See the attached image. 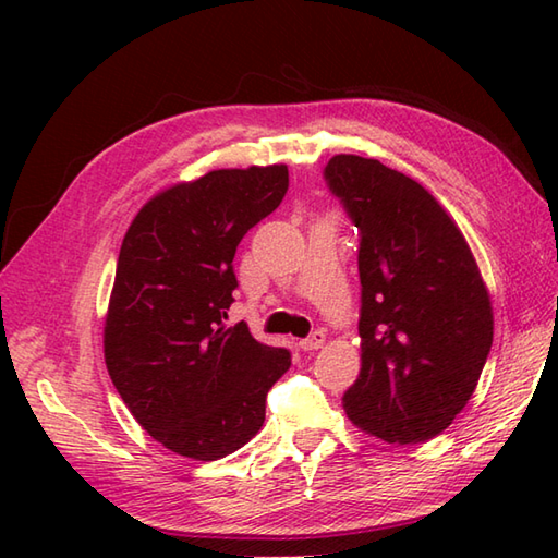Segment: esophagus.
I'll list each match as a JSON object with an SVG mask.
<instances>
[{
    "instance_id": "34e87169",
    "label": "esophagus",
    "mask_w": 558,
    "mask_h": 558,
    "mask_svg": "<svg viewBox=\"0 0 558 558\" xmlns=\"http://www.w3.org/2000/svg\"><path fill=\"white\" fill-rule=\"evenodd\" d=\"M324 345H326V333H324V330H314L310 338L300 340V348L304 352H312V350H318V348H324Z\"/></svg>"
}]
</instances>
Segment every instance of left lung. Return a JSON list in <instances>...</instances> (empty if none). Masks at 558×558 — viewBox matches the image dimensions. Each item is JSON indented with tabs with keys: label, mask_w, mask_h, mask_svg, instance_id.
Masks as SVG:
<instances>
[{
	"label": "left lung",
	"mask_w": 558,
	"mask_h": 558,
	"mask_svg": "<svg viewBox=\"0 0 558 558\" xmlns=\"http://www.w3.org/2000/svg\"><path fill=\"white\" fill-rule=\"evenodd\" d=\"M326 180L362 234V369L342 408L381 441L424 444L477 388L494 338L487 282L456 220L412 177L340 153Z\"/></svg>",
	"instance_id": "left-lung-1"
}]
</instances>
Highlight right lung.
<instances>
[{"label":"right lung","instance_id":"1","mask_svg":"<svg viewBox=\"0 0 558 558\" xmlns=\"http://www.w3.org/2000/svg\"><path fill=\"white\" fill-rule=\"evenodd\" d=\"M288 165L210 170L150 196L129 225L102 328L108 374L134 420L192 460L252 441L290 352L225 326L242 236L280 206Z\"/></svg>","mask_w":558,"mask_h":558}]
</instances>
